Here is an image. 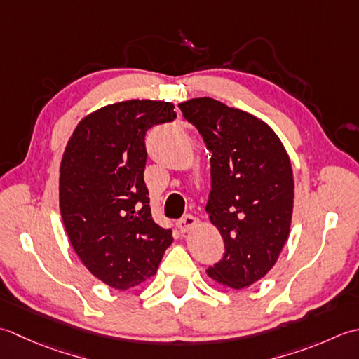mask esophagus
Returning a JSON list of instances; mask_svg holds the SVG:
<instances>
[{
	"mask_svg": "<svg viewBox=\"0 0 359 359\" xmlns=\"http://www.w3.org/2000/svg\"><path fill=\"white\" fill-rule=\"evenodd\" d=\"M198 218L196 217H194V215H186V217H182L181 220L178 222V228H180V231L181 232H189V231H192L194 228H196V226H198Z\"/></svg>",
	"mask_w": 359,
	"mask_h": 359,
	"instance_id": "obj_1",
	"label": "esophagus"
}]
</instances>
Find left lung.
I'll use <instances>...</instances> for the list:
<instances>
[{"label":"left lung","mask_w":359,"mask_h":359,"mask_svg":"<svg viewBox=\"0 0 359 359\" xmlns=\"http://www.w3.org/2000/svg\"><path fill=\"white\" fill-rule=\"evenodd\" d=\"M210 156V223L224 240L209 279L241 290L268 274L288 240L294 180L282 141L266 122L210 97L180 104Z\"/></svg>","instance_id":"obj_1"}]
</instances>
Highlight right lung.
<instances>
[{"instance_id": "1", "label": "right lung", "mask_w": 359, "mask_h": 359, "mask_svg": "<svg viewBox=\"0 0 359 359\" xmlns=\"http://www.w3.org/2000/svg\"><path fill=\"white\" fill-rule=\"evenodd\" d=\"M172 102L131 99L77 123L65 147L58 201L68 238L94 277L114 290L137 287L158 271L170 229L151 218L144 182L145 133L177 118Z\"/></svg>"}]
</instances>
